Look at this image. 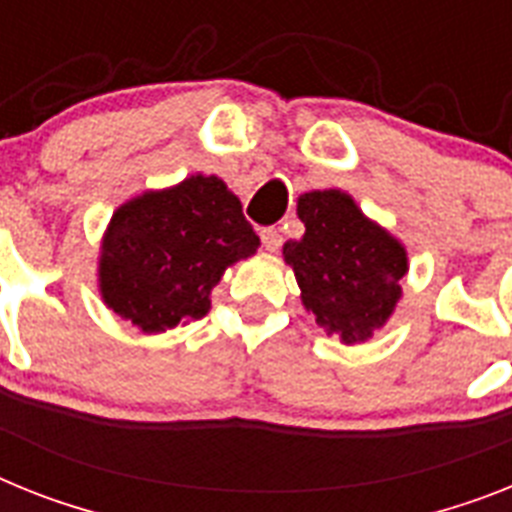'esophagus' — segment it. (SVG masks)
<instances>
[{
    "mask_svg": "<svg viewBox=\"0 0 512 512\" xmlns=\"http://www.w3.org/2000/svg\"><path fill=\"white\" fill-rule=\"evenodd\" d=\"M260 239H263V247L268 249V252H278V249H281V244H283L281 231L273 229V226H270V229L260 231Z\"/></svg>",
    "mask_w": 512,
    "mask_h": 512,
    "instance_id": "34e87169",
    "label": "esophagus"
}]
</instances>
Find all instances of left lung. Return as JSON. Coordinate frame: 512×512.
I'll use <instances>...</instances> for the list:
<instances>
[{
  "instance_id": "8db88e82",
  "label": "left lung",
  "mask_w": 512,
  "mask_h": 512,
  "mask_svg": "<svg viewBox=\"0 0 512 512\" xmlns=\"http://www.w3.org/2000/svg\"><path fill=\"white\" fill-rule=\"evenodd\" d=\"M296 216L304 236L283 244V260L294 270L304 309L346 346L369 341L401 302L409 252L343 190L304 192Z\"/></svg>"
}]
</instances>
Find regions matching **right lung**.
I'll use <instances>...</instances> for the list:
<instances>
[{"label":"right lung","instance_id":"1","mask_svg":"<svg viewBox=\"0 0 512 512\" xmlns=\"http://www.w3.org/2000/svg\"><path fill=\"white\" fill-rule=\"evenodd\" d=\"M260 236L216 174L145 190L119 205L103 231L98 294L140 333H166L208 315L210 291Z\"/></svg>","mask_w":512,"mask_h":512}]
</instances>
